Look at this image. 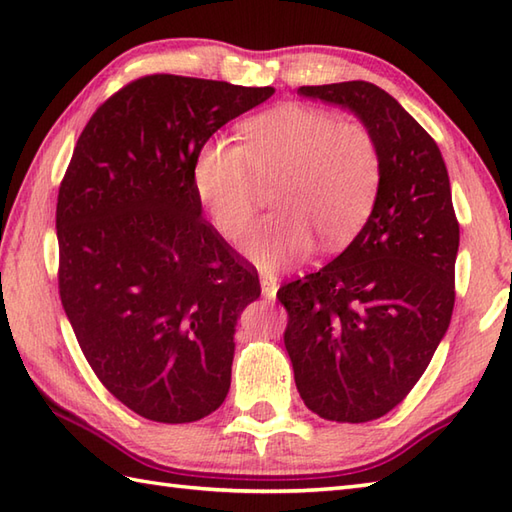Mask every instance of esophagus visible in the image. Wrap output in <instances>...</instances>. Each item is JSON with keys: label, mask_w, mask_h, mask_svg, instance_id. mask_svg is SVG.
Returning a JSON list of instances; mask_svg holds the SVG:
<instances>
[{"label": "esophagus", "mask_w": 512, "mask_h": 512, "mask_svg": "<svg viewBox=\"0 0 512 512\" xmlns=\"http://www.w3.org/2000/svg\"><path fill=\"white\" fill-rule=\"evenodd\" d=\"M277 288H279V286H277V277L264 273V275H262V295H264L266 299H275Z\"/></svg>", "instance_id": "esophagus-1"}]
</instances>
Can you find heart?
<instances>
[{"mask_svg": "<svg viewBox=\"0 0 512 512\" xmlns=\"http://www.w3.org/2000/svg\"><path fill=\"white\" fill-rule=\"evenodd\" d=\"M198 198L224 237L239 239L253 222L264 184L277 182L266 217L246 239L264 268L306 257L314 239L341 250L372 215L383 154L372 129L310 105H281L244 125V145L226 136L204 143L195 158Z\"/></svg>", "mask_w": 512, "mask_h": 512, "instance_id": "obj_1", "label": "heart"}]
</instances>
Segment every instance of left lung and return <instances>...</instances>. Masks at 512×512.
<instances>
[{
	"label": "left lung",
	"mask_w": 512,
	"mask_h": 512,
	"mask_svg": "<svg viewBox=\"0 0 512 512\" xmlns=\"http://www.w3.org/2000/svg\"><path fill=\"white\" fill-rule=\"evenodd\" d=\"M372 129L383 182L363 231L330 264L277 290L301 400L334 422L400 405L431 363L455 303L460 224L440 149L378 85H303Z\"/></svg>",
	"instance_id": "obj_1"
}]
</instances>
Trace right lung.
I'll return each instance as SVG.
<instances>
[{
    "label": "right lung",
    "instance_id": "right-lung-1",
    "mask_svg": "<svg viewBox=\"0 0 512 512\" xmlns=\"http://www.w3.org/2000/svg\"><path fill=\"white\" fill-rule=\"evenodd\" d=\"M275 88L147 74L85 125L59 187V295L96 378L138 416L195 422L231 387L255 266L202 217L195 158Z\"/></svg>",
    "mask_w": 512,
    "mask_h": 512
}]
</instances>
